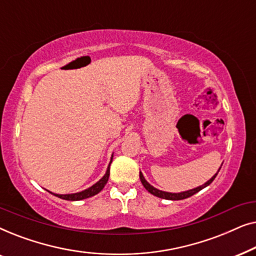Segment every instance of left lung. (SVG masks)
Returning a JSON list of instances; mask_svg holds the SVG:
<instances>
[{
	"label": "left lung",
	"mask_w": 256,
	"mask_h": 256,
	"mask_svg": "<svg viewBox=\"0 0 256 256\" xmlns=\"http://www.w3.org/2000/svg\"><path fill=\"white\" fill-rule=\"evenodd\" d=\"M218 172H219V171H218ZM216 174H216L214 176H213L211 180L208 182V183H205L204 185H202V186L196 188H194V190H188V191H185V192H180V194H170V192H164V191L157 190V188L152 186V185H150L148 182L144 180V177H143V174H142L141 171H140V180H141V183H142L143 186L146 188V190H148V192H150V194H154V196H156V197L163 198V199H169V200H182V199L191 197V196H194V194H197V192L202 190V188H204L208 186V185L211 184L213 180H214V178L216 177Z\"/></svg>",
	"instance_id": "8db88e82"
}]
</instances>
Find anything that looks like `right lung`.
Here are the masks:
<instances>
[{
	"mask_svg": "<svg viewBox=\"0 0 256 256\" xmlns=\"http://www.w3.org/2000/svg\"><path fill=\"white\" fill-rule=\"evenodd\" d=\"M112 163V160H110ZM110 166H108V169L106 171V174H104V176L101 178V180L98 182L96 184H94L93 186H90L87 188V190H84L82 192H78V194H54L56 197L58 198H62V199H65V200H82V199H86V198H90L92 197V196H96V194H99V192L102 190L104 188V185L108 182V177H110Z\"/></svg>",
	"mask_w": 256,
	"mask_h": 256,
	"instance_id": "right-lung-1",
	"label": "right lung"
}]
</instances>
